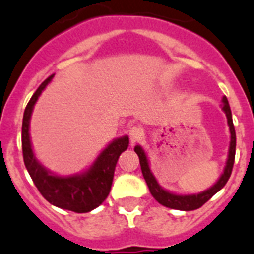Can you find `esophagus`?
<instances>
[{
    "label": "esophagus",
    "mask_w": 254,
    "mask_h": 254,
    "mask_svg": "<svg viewBox=\"0 0 254 254\" xmlns=\"http://www.w3.org/2000/svg\"><path fill=\"white\" fill-rule=\"evenodd\" d=\"M143 134H144V131H143V129L139 127V125H134V127H131L129 130L130 142L131 143L139 142V140L143 138Z\"/></svg>",
    "instance_id": "1"
}]
</instances>
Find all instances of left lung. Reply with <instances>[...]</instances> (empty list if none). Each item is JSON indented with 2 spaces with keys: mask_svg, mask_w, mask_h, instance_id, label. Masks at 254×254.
Masks as SVG:
<instances>
[{
  "mask_svg": "<svg viewBox=\"0 0 254 254\" xmlns=\"http://www.w3.org/2000/svg\"><path fill=\"white\" fill-rule=\"evenodd\" d=\"M222 110L226 114V118H228V124L230 127V134H231V140H230V148H229V157L228 162H226V166H225L224 174L221 175V178L219 179V182L213 185L212 188L207 189L206 191H202L199 194H190V195H178V194L170 193V191L165 190L158 185L157 180L153 176V174L151 173L148 165V160H147V156H145L144 151L142 149V147L136 145L134 151L136 152L138 157H139L140 162V169H142V174L144 176L145 183L148 185L149 191L153 195V198L157 200L158 203H161L162 206L169 207V208L173 209H180V211H193V209H197L199 207L203 206L207 200H209L211 198L215 195L220 189H222L225 187V184L228 183L229 178L231 175V171H233L234 166V160H235V145H237V136H235V129H234L233 124V118H231V110L230 106H229L228 98L224 97L222 98Z\"/></svg>",
  "mask_w": 254,
  "mask_h": 254,
  "instance_id": "8db88e82",
  "label": "left lung"
}]
</instances>
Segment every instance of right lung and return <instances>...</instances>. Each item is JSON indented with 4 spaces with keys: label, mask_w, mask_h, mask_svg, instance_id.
Here are the masks:
<instances>
[{
    "label": "right lung",
    "mask_w": 254,
    "mask_h": 254,
    "mask_svg": "<svg viewBox=\"0 0 254 254\" xmlns=\"http://www.w3.org/2000/svg\"><path fill=\"white\" fill-rule=\"evenodd\" d=\"M52 78H54V74L48 76L39 85L24 111L23 127H21L24 164L39 193L51 204L63 209H69L72 212H89L100 206L109 195L119 156L121 152H124L127 148L129 138L123 136L107 145V148L103 149L102 153L97 157L90 169L81 175L63 178V176L48 173L47 170L35 160V156L33 153L29 138V121L33 106L38 100L42 90L45 89Z\"/></svg>",
    "instance_id": "right-lung-1"
}]
</instances>
